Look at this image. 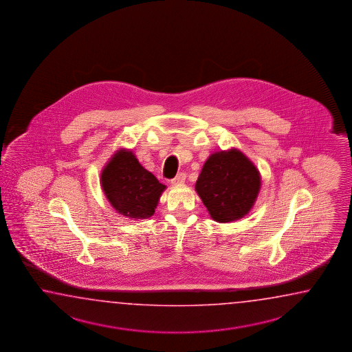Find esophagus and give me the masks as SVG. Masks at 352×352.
Segmentation results:
<instances>
[{
    "label": "esophagus",
    "mask_w": 352,
    "mask_h": 352,
    "mask_svg": "<svg viewBox=\"0 0 352 352\" xmlns=\"http://www.w3.org/2000/svg\"><path fill=\"white\" fill-rule=\"evenodd\" d=\"M185 179H186V173H179L175 179H171V184L173 185H181V184L185 182Z\"/></svg>",
    "instance_id": "obj_1"
}]
</instances>
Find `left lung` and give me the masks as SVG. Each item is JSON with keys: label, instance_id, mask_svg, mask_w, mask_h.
Listing matches in <instances>:
<instances>
[{"label": "left lung", "instance_id": "1", "mask_svg": "<svg viewBox=\"0 0 352 352\" xmlns=\"http://www.w3.org/2000/svg\"><path fill=\"white\" fill-rule=\"evenodd\" d=\"M195 188L210 217L229 223L245 217L253 208L261 190V175L239 150L220 151L204 164Z\"/></svg>", "mask_w": 352, "mask_h": 352}]
</instances>
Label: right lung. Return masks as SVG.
Masks as SVG:
<instances>
[{
  "label": "right lung",
  "instance_id": "right-lung-1",
  "mask_svg": "<svg viewBox=\"0 0 352 352\" xmlns=\"http://www.w3.org/2000/svg\"><path fill=\"white\" fill-rule=\"evenodd\" d=\"M100 182L113 208L131 219L152 217L166 188L127 150L114 153L102 171Z\"/></svg>",
  "mask_w": 352,
  "mask_h": 352
}]
</instances>
